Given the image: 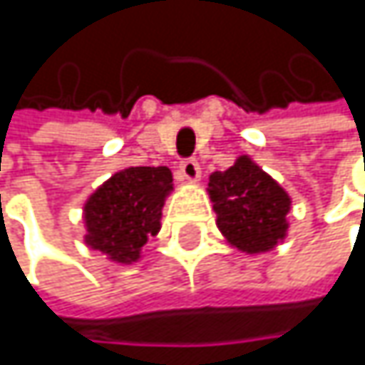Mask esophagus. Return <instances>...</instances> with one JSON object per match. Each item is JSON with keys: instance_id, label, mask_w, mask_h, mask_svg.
Wrapping results in <instances>:
<instances>
[{"instance_id": "esophagus-1", "label": "esophagus", "mask_w": 365, "mask_h": 365, "mask_svg": "<svg viewBox=\"0 0 365 365\" xmlns=\"http://www.w3.org/2000/svg\"><path fill=\"white\" fill-rule=\"evenodd\" d=\"M180 178L182 182L196 183L200 180V165L196 160H183L180 165Z\"/></svg>"}]
</instances>
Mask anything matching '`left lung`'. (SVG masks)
<instances>
[{
    "mask_svg": "<svg viewBox=\"0 0 365 365\" xmlns=\"http://www.w3.org/2000/svg\"><path fill=\"white\" fill-rule=\"evenodd\" d=\"M215 224L230 247L247 255L272 252L289 230L292 196L252 156L243 154L207 183Z\"/></svg>",
    "mask_w": 365,
    "mask_h": 365,
    "instance_id": "1",
    "label": "left lung"
}]
</instances>
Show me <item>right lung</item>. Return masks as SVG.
<instances>
[{"label": "right lung", "mask_w": 365, "mask_h": 365, "mask_svg": "<svg viewBox=\"0 0 365 365\" xmlns=\"http://www.w3.org/2000/svg\"><path fill=\"white\" fill-rule=\"evenodd\" d=\"M171 192L169 167H126L113 173L82 207L84 243L113 264L139 262L148 241L160 232L163 207Z\"/></svg>", "instance_id": "obj_1"}]
</instances>
